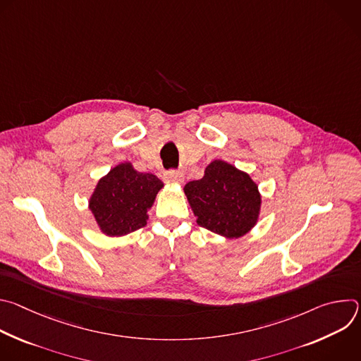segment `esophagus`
Segmentation results:
<instances>
[{
  "label": "esophagus",
  "mask_w": 361,
  "mask_h": 361,
  "mask_svg": "<svg viewBox=\"0 0 361 361\" xmlns=\"http://www.w3.org/2000/svg\"><path fill=\"white\" fill-rule=\"evenodd\" d=\"M166 183H176V184H183L184 183V174L177 173V171H167L164 174Z\"/></svg>",
  "instance_id": "esophagus-1"
}]
</instances>
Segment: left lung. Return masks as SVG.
<instances>
[{
	"label": "left lung",
	"mask_w": 361,
	"mask_h": 361,
	"mask_svg": "<svg viewBox=\"0 0 361 361\" xmlns=\"http://www.w3.org/2000/svg\"><path fill=\"white\" fill-rule=\"evenodd\" d=\"M198 226L224 238L237 240L259 223L262 194L257 183L235 166L214 160L200 180L184 185Z\"/></svg>",
	"instance_id": "obj_1"
}]
</instances>
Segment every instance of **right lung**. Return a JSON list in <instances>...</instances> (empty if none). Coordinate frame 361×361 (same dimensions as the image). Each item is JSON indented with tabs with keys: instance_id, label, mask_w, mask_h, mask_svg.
Returning <instances> with one entry per match:
<instances>
[{
	"instance_id": "right-lung-1",
	"label": "right lung",
	"mask_w": 361,
	"mask_h": 361,
	"mask_svg": "<svg viewBox=\"0 0 361 361\" xmlns=\"http://www.w3.org/2000/svg\"><path fill=\"white\" fill-rule=\"evenodd\" d=\"M163 181L149 173H140L133 163L124 161L102 176L90 200L88 209L107 237L127 235L147 224Z\"/></svg>"
}]
</instances>
